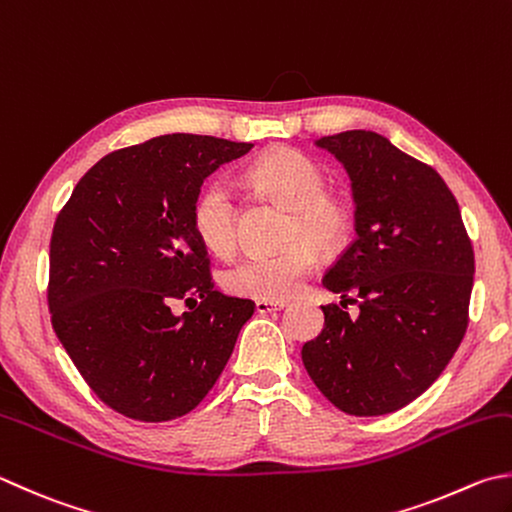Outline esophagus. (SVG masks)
Wrapping results in <instances>:
<instances>
[{
  "mask_svg": "<svg viewBox=\"0 0 512 512\" xmlns=\"http://www.w3.org/2000/svg\"><path fill=\"white\" fill-rule=\"evenodd\" d=\"M283 307H287L285 301H256V312H258V314L281 312Z\"/></svg>",
  "mask_w": 512,
  "mask_h": 512,
  "instance_id": "1",
  "label": "esophagus"
}]
</instances>
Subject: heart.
Returning <instances> with one entry per match:
<instances>
[{
	"instance_id": "1",
	"label": "heart",
	"mask_w": 512,
	"mask_h": 512,
	"mask_svg": "<svg viewBox=\"0 0 512 512\" xmlns=\"http://www.w3.org/2000/svg\"><path fill=\"white\" fill-rule=\"evenodd\" d=\"M249 180L269 196L294 209L287 240L292 245L276 254H249L223 272L229 294L283 301L292 296L303 276L316 263V248L341 245L350 231V207L327 187L325 169L294 149L265 153L249 169ZM191 229L216 256L234 252L238 240V214L234 187L225 178H214L202 187L191 205Z\"/></svg>"
}]
</instances>
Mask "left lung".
<instances>
[{
    "label": "left lung",
    "mask_w": 512,
    "mask_h": 512,
    "mask_svg": "<svg viewBox=\"0 0 512 512\" xmlns=\"http://www.w3.org/2000/svg\"><path fill=\"white\" fill-rule=\"evenodd\" d=\"M316 147L345 167L356 207L354 243L323 285L360 314L323 305L325 325L303 345V363L336 408L379 417L426 392L457 352L475 252L455 196L432 167L374 131H343Z\"/></svg>",
    "instance_id": "8db88e82"
}]
</instances>
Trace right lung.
Returning a JSON list of instances; mask_svg holds the SVG:
<instances>
[{"label": "right lung", "instance_id": "obj_1", "mask_svg": "<svg viewBox=\"0 0 512 512\" xmlns=\"http://www.w3.org/2000/svg\"><path fill=\"white\" fill-rule=\"evenodd\" d=\"M252 147L171 133L113 151L55 220L53 330L89 388L124 417L158 423L194 410L254 314L249 298L214 289L191 229L202 182ZM178 300L195 307L173 315Z\"/></svg>", "mask_w": 512, "mask_h": 512}]
</instances>
